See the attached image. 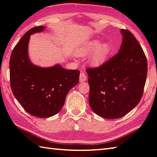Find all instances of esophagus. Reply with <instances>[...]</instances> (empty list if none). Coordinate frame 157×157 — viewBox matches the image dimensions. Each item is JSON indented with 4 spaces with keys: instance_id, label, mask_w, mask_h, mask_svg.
Listing matches in <instances>:
<instances>
[{
    "instance_id": "obj_1",
    "label": "esophagus",
    "mask_w": 157,
    "mask_h": 157,
    "mask_svg": "<svg viewBox=\"0 0 157 157\" xmlns=\"http://www.w3.org/2000/svg\"><path fill=\"white\" fill-rule=\"evenodd\" d=\"M86 76L85 73H83V72H81V74H80V77H79V80H80V82H84V81H86Z\"/></svg>"
}]
</instances>
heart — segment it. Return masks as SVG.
<instances>
[{
    "mask_svg": "<svg viewBox=\"0 0 157 157\" xmlns=\"http://www.w3.org/2000/svg\"><path fill=\"white\" fill-rule=\"evenodd\" d=\"M111 53V47L107 42L101 43L98 39H93L83 44L76 51L78 56L89 55L88 63L93 67H100L108 60Z\"/></svg>",
    "mask_w": 157,
    "mask_h": 157,
    "instance_id": "heart-1",
    "label": "heart"
}]
</instances>
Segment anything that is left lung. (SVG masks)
Masks as SVG:
<instances>
[{"label":"left lung","mask_w":157,"mask_h":157,"mask_svg":"<svg viewBox=\"0 0 157 157\" xmlns=\"http://www.w3.org/2000/svg\"><path fill=\"white\" fill-rule=\"evenodd\" d=\"M123 41L117 54L98 68H88L89 102L97 115L114 119L139 104L147 74L142 48L128 30H121Z\"/></svg>","instance_id":"left-lung-1"}]
</instances>
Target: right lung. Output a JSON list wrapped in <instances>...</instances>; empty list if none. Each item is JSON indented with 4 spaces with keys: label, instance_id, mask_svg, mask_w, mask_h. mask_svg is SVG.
I'll return each mask as SVG.
<instances>
[{
    "label": "right lung",
    "instance_id": "right-lung-1",
    "mask_svg": "<svg viewBox=\"0 0 157 157\" xmlns=\"http://www.w3.org/2000/svg\"><path fill=\"white\" fill-rule=\"evenodd\" d=\"M44 29L40 26L26 32L14 47L9 63L14 96L26 112L39 118L51 117L60 111L80 75L78 70H67L59 64L40 67L31 63L28 54L30 35Z\"/></svg>",
    "mask_w": 157,
    "mask_h": 157
}]
</instances>
